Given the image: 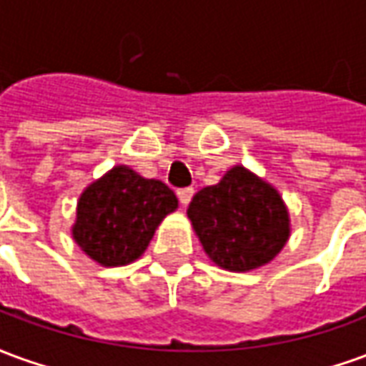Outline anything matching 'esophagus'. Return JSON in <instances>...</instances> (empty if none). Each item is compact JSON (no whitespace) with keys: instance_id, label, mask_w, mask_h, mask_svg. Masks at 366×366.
<instances>
[{"instance_id":"obj_1","label":"esophagus","mask_w":366,"mask_h":366,"mask_svg":"<svg viewBox=\"0 0 366 366\" xmlns=\"http://www.w3.org/2000/svg\"><path fill=\"white\" fill-rule=\"evenodd\" d=\"M176 194H178L180 204H182V206H188V204H190L192 196H194V188H180V190L176 192Z\"/></svg>"}]
</instances>
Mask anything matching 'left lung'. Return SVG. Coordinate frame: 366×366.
<instances>
[{"label":"left lung","mask_w":366,"mask_h":366,"mask_svg":"<svg viewBox=\"0 0 366 366\" xmlns=\"http://www.w3.org/2000/svg\"><path fill=\"white\" fill-rule=\"evenodd\" d=\"M188 217L207 257L235 272L272 261L290 233L278 192L243 167H233L222 182L199 190Z\"/></svg>","instance_id":"obj_1"}]
</instances>
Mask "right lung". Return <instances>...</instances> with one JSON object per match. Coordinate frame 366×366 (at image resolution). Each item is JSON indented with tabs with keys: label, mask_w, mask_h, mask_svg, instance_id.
<instances>
[{
	"label": "right lung",
	"mask_w": 366,
	"mask_h": 366,
	"mask_svg": "<svg viewBox=\"0 0 366 366\" xmlns=\"http://www.w3.org/2000/svg\"><path fill=\"white\" fill-rule=\"evenodd\" d=\"M176 206L167 184L115 167L80 196L72 233L94 261L119 267L144 253L154 229Z\"/></svg>",
	"instance_id": "obj_1"
}]
</instances>
